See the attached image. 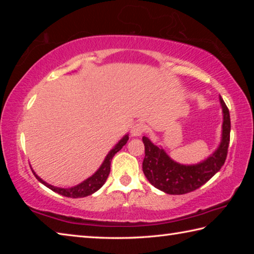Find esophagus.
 Instances as JSON below:
<instances>
[{
	"instance_id": "1",
	"label": "esophagus",
	"mask_w": 254,
	"mask_h": 254,
	"mask_svg": "<svg viewBox=\"0 0 254 254\" xmlns=\"http://www.w3.org/2000/svg\"><path fill=\"white\" fill-rule=\"evenodd\" d=\"M144 130H145L144 124L141 122H137L131 127V135L132 136H140L144 132Z\"/></svg>"
}]
</instances>
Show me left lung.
I'll use <instances>...</instances> for the list:
<instances>
[{"instance_id": "1", "label": "left lung", "mask_w": 254, "mask_h": 254, "mask_svg": "<svg viewBox=\"0 0 254 254\" xmlns=\"http://www.w3.org/2000/svg\"><path fill=\"white\" fill-rule=\"evenodd\" d=\"M223 111L222 140L213 154L196 165H180L174 161L162 148L154 145L147 136L142 137L144 143V159L142 170L145 177L160 190L170 195H183L194 191L220 171L224 165L230 143L231 119L230 112L220 96Z\"/></svg>"}]
</instances>
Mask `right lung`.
<instances>
[{"mask_svg":"<svg viewBox=\"0 0 254 254\" xmlns=\"http://www.w3.org/2000/svg\"><path fill=\"white\" fill-rule=\"evenodd\" d=\"M127 140H128V135L127 134L124 135L122 139L119 141V143L111 150L109 154H107L105 160L103 161L102 166L98 168L96 173L93 176H91L89 178L84 180L83 183L77 185V186L70 187V188H59V187L51 186V185L44 182V180H42L40 177H38L33 170H32V173L34 176H36V178L39 180L41 184H44L46 187H48L49 189H51V190L58 192V194L65 196V197H70V198H80V197H86L88 195H92L95 191H97L98 189H100L103 185L105 184L106 179L110 175L112 159H113L115 153L119 152L120 150L123 148V145L127 142Z\"/></svg>","mask_w":254,"mask_h":254,"instance_id":"right-lung-1","label":"right lung"}]
</instances>
